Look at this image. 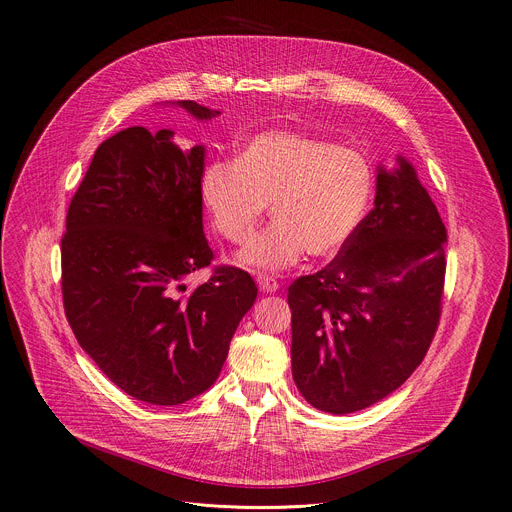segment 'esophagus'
I'll list each match as a JSON object with an SVG mask.
<instances>
[{"instance_id":"obj_1","label":"esophagus","mask_w":512,"mask_h":512,"mask_svg":"<svg viewBox=\"0 0 512 512\" xmlns=\"http://www.w3.org/2000/svg\"><path fill=\"white\" fill-rule=\"evenodd\" d=\"M257 284H259V288L263 292H276L280 288V282L274 276H269V274H259L257 276Z\"/></svg>"}]
</instances>
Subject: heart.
I'll return each instance as SVG.
<instances>
[{"instance_id":"obj_1","label":"heart","mask_w":512,"mask_h":512,"mask_svg":"<svg viewBox=\"0 0 512 512\" xmlns=\"http://www.w3.org/2000/svg\"><path fill=\"white\" fill-rule=\"evenodd\" d=\"M372 168L350 148L288 129L253 135L232 160L203 168L199 193L214 230L245 245L271 201V222L241 253L249 267L280 269L306 251L327 259L362 224L372 197Z\"/></svg>"}]
</instances>
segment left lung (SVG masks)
<instances>
[{"label":"left lung","instance_id":"8db88e82","mask_svg":"<svg viewBox=\"0 0 512 512\" xmlns=\"http://www.w3.org/2000/svg\"><path fill=\"white\" fill-rule=\"evenodd\" d=\"M447 228L414 166L379 168L374 208L348 245L288 288L292 377L329 414L381 401L422 364L445 290Z\"/></svg>","mask_w":512,"mask_h":512}]
</instances>
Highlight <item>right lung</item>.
I'll return each mask as SVG.
<instances>
[{"mask_svg": "<svg viewBox=\"0 0 512 512\" xmlns=\"http://www.w3.org/2000/svg\"><path fill=\"white\" fill-rule=\"evenodd\" d=\"M197 119L220 111L179 100ZM203 146L173 131L127 127L102 142L72 197L61 238L63 309L82 350L127 395L179 405L214 385L230 339L253 306L247 271L208 267L199 179Z\"/></svg>", "mask_w": 512, "mask_h": 512, "instance_id": "right-lung-1", "label": "right lung"}]
</instances>
